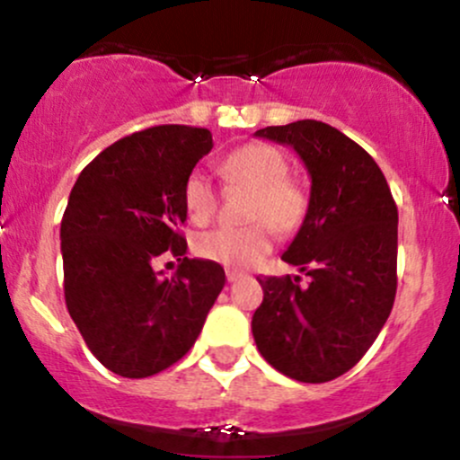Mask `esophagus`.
<instances>
[{"mask_svg":"<svg viewBox=\"0 0 460 460\" xmlns=\"http://www.w3.org/2000/svg\"><path fill=\"white\" fill-rule=\"evenodd\" d=\"M244 277H246V274L240 272V270H226V281H229V283L240 281V279H244Z\"/></svg>","mask_w":460,"mask_h":460,"instance_id":"esophagus-1","label":"esophagus"}]
</instances>
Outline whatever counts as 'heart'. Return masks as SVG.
Segmentation results:
<instances>
[{
    "mask_svg": "<svg viewBox=\"0 0 460 460\" xmlns=\"http://www.w3.org/2000/svg\"><path fill=\"white\" fill-rule=\"evenodd\" d=\"M226 183L251 188L244 226H218L194 237V251L208 261L229 268H246L260 261L272 248V226L281 235H289L303 225L309 209V197L296 179L288 177V162L270 145H244L220 164ZM183 205L190 218L205 225L214 218L218 194L205 172H190L183 183Z\"/></svg>",
    "mask_w": 460,
    "mask_h": 460,
    "instance_id": "b5f03b06",
    "label": "heart"
}]
</instances>
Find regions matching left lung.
Segmentation results:
<instances>
[{
	"label": "left lung",
	"instance_id": "1",
	"mask_svg": "<svg viewBox=\"0 0 460 460\" xmlns=\"http://www.w3.org/2000/svg\"><path fill=\"white\" fill-rule=\"evenodd\" d=\"M255 136L292 146L311 177L307 216L281 255L311 281L260 279L252 337L285 376L332 381L357 366L392 314L398 208L378 164L340 129L307 119Z\"/></svg>",
	"mask_w": 460,
	"mask_h": 460
}]
</instances>
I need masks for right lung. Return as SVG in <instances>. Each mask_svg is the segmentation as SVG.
I'll return each mask as SVG.
<instances>
[{
	"label": "right lung",
	"mask_w": 460,
	"mask_h": 460,
	"mask_svg": "<svg viewBox=\"0 0 460 460\" xmlns=\"http://www.w3.org/2000/svg\"><path fill=\"white\" fill-rule=\"evenodd\" d=\"M209 129L157 125L120 138L79 172L60 225L65 300L110 372L146 378L197 341L225 288L220 263L188 260L183 183L212 151ZM182 261L171 279L155 260Z\"/></svg>",
	"instance_id": "1"
}]
</instances>
